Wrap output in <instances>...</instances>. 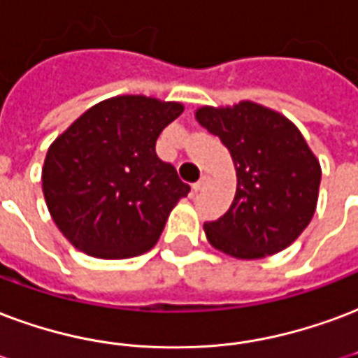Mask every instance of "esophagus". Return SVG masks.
Wrapping results in <instances>:
<instances>
[{"label":"esophagus","mask_w":358,"mask_h":358,"mask_svg":"<svg viewBox=\"0 0 358 358\" xmlns=\"http://www.w3.org/2000/svg\"><path fill=\"white\" fill-rule=\"evenodd\" d=\"M206 182H208V178H206V176H203V178H201L199 182H195V184H193V192H195V193L201 192V189H203V187L206 186Z\"/></svg>","instance_id":"34e87169"}]
</instances>
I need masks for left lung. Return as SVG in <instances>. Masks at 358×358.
I'll use <instances>...</instances> for the list:
<instances>
[{
    "instance_id": "left-lung-1",
    "label": "left lung",
    "mask_w": 358,
    "mask_h": 358,
    "mask_svg": "<svg viewBox=\"0 0 358 358\" xmlns=\"http://www.w3.org/2000/svg\"><path fill=\"white\" fill-rule=\"evenodd\" d=\"M195 119L231 153L237 192L222 218L205 224L208 243L239 260H260L298 239L313 218L320 163L282 113L241 100L201 106Z\"/></svg>"
}]
</instances>
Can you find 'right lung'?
<instances>
[{"mask_svg":"<svg viewBox=\"0 0 358 358\" xmlns=\"http://www.w3.org/2000/svg\"><path fill=\"white\" fill-rule=\"evenodd\" d=\"M184 104L144 94L106 98L58 134L45 155L47 208L66 239L102 260L148 252L189 186L155 153Z\"/></svg>","mask_w":358,"mask_h":358,"instance_id":"1","label":"right lung"}]
</instances>
